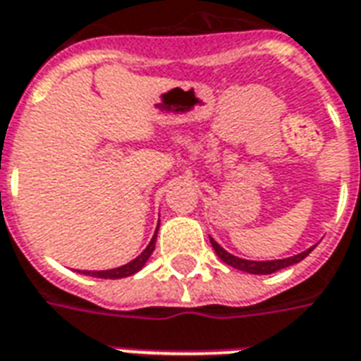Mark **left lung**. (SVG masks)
I'll list each match as a JSON object with an SVG mask.
<instances>
[{
  "mask_svg": "<svg viewBox=\"0 0 361 361\" xmlns=\"http://www.w3.org/2000/svg\"><path fill=\"white\" fill-rule=\"evenodd\" d=\"M209 243H212V247L216 250V255L226 264L229 267L237 268V270H243V272H247V274H274L278 270H282V268L293 267V264H298L301 262L303 258L307 257L309 252L313 250V247L307 250H303V252H299V255H293V257L288 258H276V260H247V258H239L231 255V252H227L221 245H217L212 237H209Z\"/></svg>",
  "mask_w": 361,
  "mask_h": 361,
  "instance_id": "left-lung-1",
  "label": "left lung"
}]
</instances>
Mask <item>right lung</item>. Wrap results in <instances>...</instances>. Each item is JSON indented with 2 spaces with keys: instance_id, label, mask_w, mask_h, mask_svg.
Masks as SVG:
<instances>
[{
  "instance_id": "obj_1",
  "label": "right lung",
  "mask_w": 361,
  "mask_h": 361,
  "mask_svg": "<svg viewBox=\"0 0 361 361\" xmlns=\"http://www.w3.org/2000/svg\"><path fill=\"white\" fill-rule=\"evenodd\" d=\"M157 229H159V224H157ZM157 229H155V235L152 237L149 245H147V247L142 250V255H137L134 260H130V262H128V264H124V267L111 268V270H78V272H81V274H87V276H93V278H103V280H118V278H128V276L140 272V270L145 267V262L149 260L153 250H155Z\"/></svg>"
}]
</instances>
